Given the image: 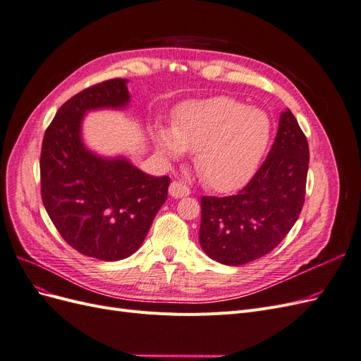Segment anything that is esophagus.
<instances>
[{"instance_id":"34e87169","label":"esophagus","mask_w":361,"mask_h":361,"mask_svg":"<svg viewBox=\"0 0 361 361\" xmlns=\"http://www.w3.org/2000/svg\"><path fill=\"white\" fill-rule=\"evenodd\" d=\"M169 192L173 199H182V197H187V195H190V188L185 185L183 182L180 180H173L170 183V188H169Z\"/></svg>"}]
</instances>
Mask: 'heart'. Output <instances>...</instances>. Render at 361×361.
I'll return each mask as SVG.
<instances>
[{
	"instance_id": "obj_1",
	"label": "heart",
	"mask_w": 361,
	"mask_h": 361,
	"mask_svg": "<svg viewBox=\"0 0 361 361\" xmlns=\"http://www.w3.org/2000/svg\"><path fill=\"white\" fill-rule=\"evenodd\" d=\"M271 135L268 114L228 96L183 105L173 128L159 126L155 143L164 155L179 159L195 152L202 180L215 191L244 185L257 169Z\"/></svg>"
}]
</instances>
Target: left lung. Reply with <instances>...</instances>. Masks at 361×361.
<instances>
[{
  "label": "left lung",
  "instance_id": "obj_1",
  "mask_svg": "<svg viewBox=\"0 0 361 361\" xmlns=\"http://www.w3.org/2000/svg\"><path fill=\"white\" fill-rule=\"evenodd\" d=\"M307 170V138L286 110L267 159L245 187L227 197H202L199 239L204 253L236 267L274 250L298 220Z\"/></svg>",
  "mask_w": 361,
  "mask_h": 361
}]
</instances>
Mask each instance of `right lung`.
Wrapping results in <instances>:
<instances>
[{
  "mask_svg": "<svg viewBox=\"0 0 361 361\" xmlns=\"http://www.w3.org/2000/svg\"><path fill=\"white\" fill-rule=\"evenodd\" d=\"M126 82L108 80L64 102L45 130L40 154L42 202L51 221L76 251L105 262L140 248L170 185L169 176H150L126 158L97 157L82 143L84 114L125 108Z\"/></svg>",
  "mask_w": 361,
  "mask_h": 361,
  "instance_id": "obj_1",
  "label": "right lung"
}]
</instances>
